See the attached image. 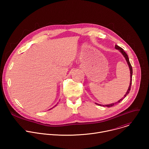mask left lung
Segmentation results:
<instances>
[{
	"label": "left lung",
	"mask_w": 149,
	"mask_h": 149,
	"mask_svg": "<svg viewBox=\"0 0 149 149\" xmlns=\"http://www.w3.org/2000/svg\"><path fill=\"white\" fill-rule=\"evenodd\" d=\"M115 48H116V49H117L119 50V51L121 52V53L123 54V56H124V57L125 58V60H126V61H127V63H128L129 67V68H130V86H129V87L128 90H127V92H126V94L124 95V97H123L121 99H120V100H118L117 102H115V103H113V104H108V105H103L104 107V106H105V107H112V106H114L115 104H117V103H119L121 101H122V100H123V98H124L127 96V95H128V94L129 93V92H130V89H131L132 82L133 69H132V65H131V63H130V61H129V57H128V55H127V54L125 53V52H124V50H123V48H120L119 46H118V45H116ZM95 104H97V105H100V106H102V105H101V104H97V103H95Z\"/></svg>",
	"instance_id": "8db88e82"
}]
</instances>
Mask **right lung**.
I'll return each mask as SVG.
<instances>
[{
	"label": "right lung",
	"instance_id": "right-lung-1",
	"mask_svg": "<svg viewBox=\"0 0 149 149\" xmlns=\"http://www.w3.org/2000/svg\"><path fill=\"white\" fill-rule=\"evenodd\" d=\"M49 110H50V109H49Z\"/></svg>",
	"mask_w": 149,
	"mask_h": 149
}]
</instances>
